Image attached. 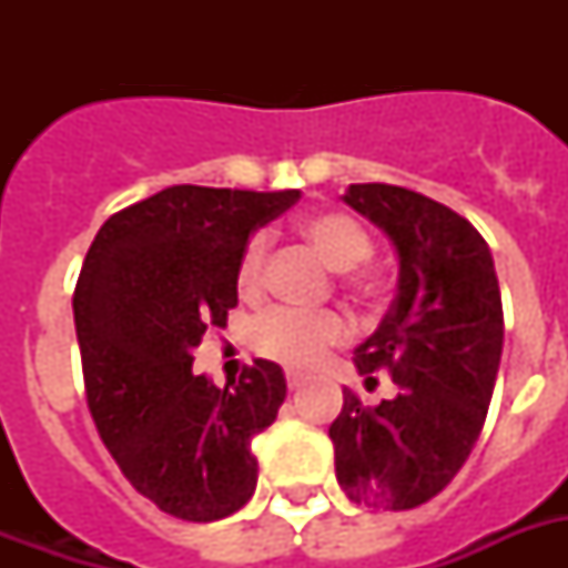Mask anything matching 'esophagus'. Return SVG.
<instances>
[{"instance_id":"obj_1","label":"esophagus","mask_w":568,"mask_h":568,"mask_svg":"<svg viewBox=\"0 0 568 568\" xmlns=\"http://www.w3.org/2000/svg\"><path fill=\"white\" fill-rule=\"evenodd\" d=\"M285 383H288V388H301L303 383H306V374H301V372H285Z\"/></svg>"}]
</instances>
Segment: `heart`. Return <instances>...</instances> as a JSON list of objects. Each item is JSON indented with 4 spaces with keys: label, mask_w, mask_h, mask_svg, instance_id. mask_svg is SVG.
<instances>
[{
    "label": "heart",
    "mask_w": 568,
    "mask_h": 568,
    "mask_svg": "<svg viewBox=\"0 0 568 568\" xmlns=\"http://www.w3.org/2000/svg\"><path fill=\"white\" fill-rule=\"evenodd\" d=\"M297 232L318 250L321 258L333 271H342L347 285L359 297L377 294V280L363 271V262L372 256V235L356 217L345 212H312L297 223ZM267 241L265 235H253L244 244L235 267V285L244 301H256L265 285ZM347 336V318L336 310H271L253 324L250 345L258 354L283 363L288 368H310L321 359L329 345H338Z\"/></svg>",
    "instance_id": "b5f03b06"
}]
</instances>
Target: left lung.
<instances>
[{
	"label": "left lung",
	"mask_w": 568,
	"mask_h": 568,
	"mask_svg": "<svg viewBox=\"0 0 568 568\" xmlns=\"http://www.w3.org/2000/svg\"><path fill=\"white\" fill-rule=\"evenodd\" d=\"M345 203L395 244L397 294L354 351L356 372H388L392 400L365 406L345 388L329 439L347 498L413 510L454 480L484 430L504 347L501 288L484 235L418 191L368 182Z\"/></svg>",
	"instance_id": "obj_1"
}]
</instances>
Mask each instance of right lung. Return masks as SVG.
I'll return each mask as SVG.
<instances>
[{"label":"right lung","mask_w":568,"mask_h":568,"mask_svg":"<svg viewBox=\"0 0 568 568\" xmlns=\"http://www.w3.org/2000/svg\"><path fill=\"white\" fill-rule=\"evenodd\" d=\"M297 200L173 185L111 214L84 256L73 318L88 409L129 484L176 519H226L256 489L250 442L283 406V368L256 359L217 388L191 354L239 306L250 232Z\"/></svg>","instance_id":"obj_1"}]
</instances>
